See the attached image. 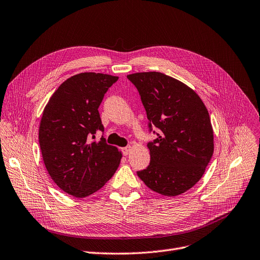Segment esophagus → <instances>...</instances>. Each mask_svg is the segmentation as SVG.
<instances>
[{
    "mask_svg": "<svg viewBox=\"0 0 260 260\" xmlns=\"http://www.w3.org/2000/svg\"><path fill=\"white\" fill-rule=\"evenodd\" d=\"M130 150H131V147H130V146H126V147L121 148V152H122L123 155H128L129 152H130Z\"/></svg>",
    "mask_w": 260,
    "mask_h": 260,
    "instance_id": "1",
    "label": "esophagus"
}]
</instances>
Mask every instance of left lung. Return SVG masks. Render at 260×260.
I'll list each match as a JSON object with an SVG mask.
<instances>
[{
  "mask_svg": "<svg viewBox=\"0 0 260 260\" xmlns=\"http://www.w3.org/2000/svg\"><path fill=\"white\" fill-rule=\"evenodd\" d=\"M127 78L140 93L149 132L157 137L147 144L149 165L137 174L155 192L181 194L202 178L214 152L208 111L194 91L165 74L135 73Z\"/></svg>",
  "mask_w": 260,
  "mask_h": 260,
  "instance_id": "8db88e82",
  "label": "left lung"
}]
</instances>
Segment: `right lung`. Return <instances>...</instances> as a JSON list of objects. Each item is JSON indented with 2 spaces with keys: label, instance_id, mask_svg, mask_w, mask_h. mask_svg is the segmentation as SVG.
Masks as SVG:
<instances>
[{
  "label": "right lung",
  "instance_id": "add662e5",
  "mask_svg": "<svg viewBox=\"0 0 260 260\" xmlns=\"http://www.w3.org/2000/svg\"><path fill=\"white\" fill-rule=\"evenodd\" d=\"M118 77L80 73L67 79L49 98L39 129L45 167L53 181L69 194L88 197L112 178L121 153L108 145L98 112L104 96Z\"/></svg>",
  "mask_w": 260,
  "mask_h": 260
}]
</instances>
